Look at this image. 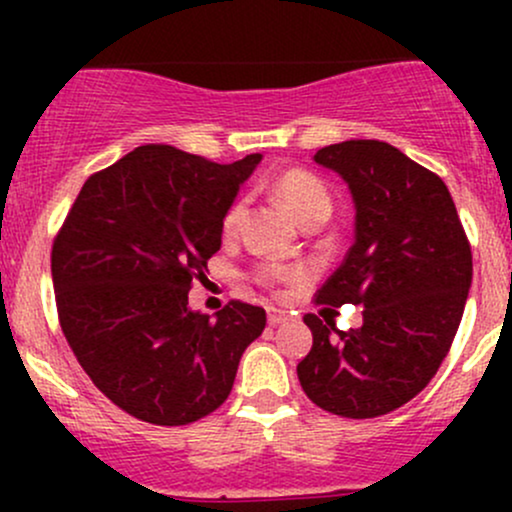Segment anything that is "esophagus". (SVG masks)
I'll use <instances>...</instances> for the list:
<instances>
[{"mask_svg": "<svg viewBox=\"0 0 512 512\" xmlns=\"http://www.w3.org/2000/svg\"><path fill=\"white\" fill-rule=\"evenodd\" d=\"M267 320L269 325H281V322L289 320V315H286V310H276V308H269L267 313Z\"/></svg>", "mask_w": 512, "mask_h": 512, "instance_id": "esophagus-1", "label": "esophagus"}]
</instances>
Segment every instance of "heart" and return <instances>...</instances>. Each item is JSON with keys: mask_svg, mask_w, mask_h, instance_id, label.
<instances>
[{"mask_svg": "<svg viewBox=\"0 0 512 512\" xmlns=\"http://www.w3.org/2000/svg\"><path fill=\"white\" fill-rule=\"evenodd\" d=\"M274 197L284 204L286 209L291 211L293 219L301 223L303 228L320 226L330 219L332 214V192L330 187L325 185L315 173L303 168H291L284 170L281 175H276L272 182ZM245 211L243 199H236L231 207L223 214V233H233L238 228L240 216ZM303 272L298 267H291V264H279V262H262L257 264L255 279L260 281L262 286H274L286 284V281L301 279Z\"/></svg>", "mask_w": 512, "mask_h": 512, "instance_id": "b5f03b06", "label": "heart"}]
</instances>
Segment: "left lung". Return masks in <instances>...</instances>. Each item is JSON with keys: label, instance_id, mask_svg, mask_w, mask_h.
I'll use <instances>...</instances> for the list:
<instances>
[{"label": "left lung", "instance_id": "1", "mask_svg": "<svg viewBox=\"0 0 512 512\" xmlns=\"http://www.w3.org/2000/svg\"><path fill=\"white\" fill-rule=\"evenodd\" d=\"M349 182L356 240L315 293V305H363L358 330L303 317L313 349L298 363L303 392L346 419H375L419 395L460 327L472 245L448 185L378 139H351L313 156Z\"/></svg>", "mask_w": 512, "mask_h": 512}]
</instances>
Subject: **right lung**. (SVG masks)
<instances>
[{"label": "right lung", "mask_w": 512, "mask_h": 512, "mask_svg": "<svg viewBox=\"0 0 512 512\" xmlns=\"http://www.w3.org/2000/svg\"><path fill=\"white\" fill-rule=\"evenodd\" d=\"M260 158L221 166L168 144L137 146L84 182L52 240L64 337L93 385L134 419L185 426L219 409L267 325L264 308L243 301L216 317L187 308Z\"/></svg>", "instance_id": "add662e5"}]
</instances>
